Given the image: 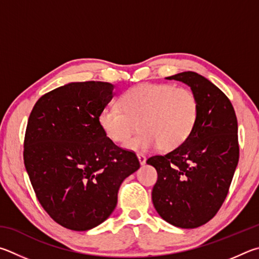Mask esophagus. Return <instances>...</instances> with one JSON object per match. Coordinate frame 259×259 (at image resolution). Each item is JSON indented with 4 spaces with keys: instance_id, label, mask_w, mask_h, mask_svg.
Listing matches in <instances>:
<instances>
[{
    "instance_id": "34e87169",
    "label": "esophagus",
    "mask_w": 259,
    "mask_h": 259,
    "mask_svg": "<svg viewBox=\"0 0 259 259\" xmlns=\"http://www.w3.org/2000/svg\"><path fill=\"white\" fill-rule=\"evenodd\" d=\"M138 158H139L140 164H141V165H144V164H146V161H147V157H146V156L142 155V153H139V155H138Z\"/></svg>"
}]
</instances>
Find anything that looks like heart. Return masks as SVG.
Listing matches in <instances>:
<instances>
[{
  "mask_svg": "<svg viewBox=\"0 0 259 259\" xmlns=\"http://www.w3.org/2000/svg\"><path fill=\"white\" fill-rule=\"evenodd\" d=\"M119 107L103 109L99 124L106 137L135 151L159 147L173 151L188 141L199 118V101L191 90L171 84H141L118 99Z\"/></svg>",
  "mask_w": 259,
  "mask_h": 259,
  "instance_id": "b5f03b06",
  "label": "heart"
}]
</instances>
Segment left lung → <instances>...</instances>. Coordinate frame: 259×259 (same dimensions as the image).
Instances as JSON below:
<instances>
[{
    "instance_id": "8db88e82",
    "label": "left lung",
    "mask_w": 259,
    "mask_h": 259,
    "mask_svg": "<svg viewBox=\"0 0 259 259\" xmlns=\"http://www.w3.org/2000/svg\"><path fill=\"white\" fill-rule=\"evenodd\" d=\"M199 101V118L183 146L147 162L158 174L152 202L162 219L182 229L206 224L223 205L239 161L238 120L230 99L205 77L184 71Z\"/></svg>"
}]
</instances>
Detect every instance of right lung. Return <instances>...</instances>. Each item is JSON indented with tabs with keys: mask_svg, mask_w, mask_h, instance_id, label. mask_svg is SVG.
<instances>
[{
	"mask_svg": "<svg viewBox=\"0 0 259 259\" xmlns=\"http://www.w3.org/2000/svg\"><path fill=\"white\" fill-rule=\"evenodd\" d=\"M112 90L104 81L67 84L42 95L29 115L26 170L40 206L66 229L86 231L106 221L121 182L140 168L135 152L100 127Z\"/></svg>",
	"mask_w": 259,
	"mask_h": 259,
	"instance_id": "obj_1",
	"label": "right lung"
}]
</instances>
